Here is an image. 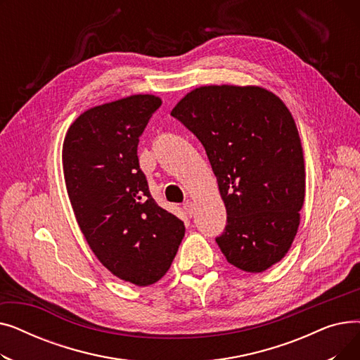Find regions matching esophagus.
Returning <instances> with one entry per match:
<instances>
[{"label": "esophagus", "instance_id": "34e87169", "mask_svg": "<svg viewBox=\"0 0 360 360\" xmlns=\"http://www.w3.org/2000/svg\"><path fill=\"white\" fill-rule=\"evenodd\" d=\"M184 210H185V213L188 214V216H193V213H194V204H193V201H190V200H186L185 202H184Z\"/></svg>", "mask_w": 360, "mask_h": 360}]
</instances>
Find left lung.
Listing matches in <instances>:
<instances>
[{
	"label": "left lung",
	"instance_id": "left-lung-1",
	"mask_svg": "<svg viewBox=\"0 0 360 360\" xmlns=\"http://www.w3.org/2000/svg\"><path fill=\"white\" fill-rule=\"evenodd\" d=\"M201 141L228 224L216 238L232 266L261 273L285 257L305 198V163L290 110L258 86H202L170 112Z\"/></svg>",
	"mask_w": 360,
	"mask_h": 360
}]
</instances>
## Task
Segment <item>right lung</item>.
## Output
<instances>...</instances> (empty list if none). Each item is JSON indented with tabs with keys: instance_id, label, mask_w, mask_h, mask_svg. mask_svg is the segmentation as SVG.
I'll list each match as a JSON object with an SVG mask.
<instances>
[{
	"instance_id": "obj_1",
	"label": "right lung",
	"mask_w": 360,
	"mask_h": 360,
	"mask_svg": "<svg viewBox=\"0 0 360 360\" xmlns=\"http://www.w3.org/2000/svg\"><path fill=\"white\" fill-rule=\"evenodd\" d=\"M162 105L134 94L90 108L67 131V193L90 250L113 274L136 286L160 280L185 235L184 221L151 197L137 147Z\"/></svg>"
}]
</instances>
